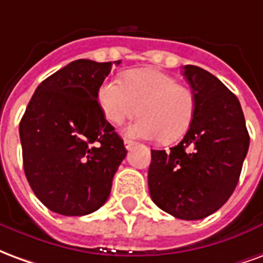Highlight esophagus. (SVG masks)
I'll return each instance as SVG.
<instances>
[{
  "label": "esophagus",
  "instance_id": "1",
  "mask_svg": "<svg viewBox=\"0 0 263 263\" xmlns=\"http://www.w3.org/2000/svg\"><path fill=\"white\" fill-rule=\"evenodd\" d=\"M124 143H125V148L128 149V151H131V149L134 148V145H135V142H134V141H131V139H125V141H124Z\"/></svg>",
  "mask_w": 263,
  "mask_h": 263
}]
</instances>
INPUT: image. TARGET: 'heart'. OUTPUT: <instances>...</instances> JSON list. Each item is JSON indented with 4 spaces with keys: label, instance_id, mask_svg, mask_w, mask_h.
Here are the masks:
<instances>
[{
    "label": "heart",
    "instance_id": "b5f03b06",
    "mask_svg": "<svg viewBox=\"0 0 263 263\" xmlns=\"http://www.w3.org/2000/svg\"><path fill=\"white\" fill-rule=\"evenodd\" d=\"M104 117L112 124L142 114L125 128L132 138L179 141L193 125L197 103L193 91L175 77L156 69H137L124 74L122 83L104 81L97 92Z\"/></svg>",
    "mask_w": 263,
    "mask_h": 263
}]
</instances>
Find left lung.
<instances>
[{
    "label": "left lung",
    "mask_w": 263,
    "mask_h": 263,
    "mask_svg": "<svg viewBox=\"0 0 263 263\" xmlns=\"http://www.w3.org/2000/svg\"><path fill=\"white\" fill-rule=\"evenodd\" d=\"M197 109L193 125L171 151H151L149 193L154 203L180 220H201L227 203L237 187L249 148L238 98L215 76L183 67Z\"/></svg>",
    "instance_id": "obj_1"
}]
</instances>
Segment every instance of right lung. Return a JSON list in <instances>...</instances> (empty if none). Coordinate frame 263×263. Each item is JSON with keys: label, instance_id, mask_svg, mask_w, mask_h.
<instances>
[{"label": "right lung", "instance_id": "right-lung-1", "mask_svg": "<svg viewBox=\"0 0 263 263\" xmlns=\"http://www.w3.org/2000/svg\"><path fill=\"white\" fill-rule=\"evenodd\" d=\"M111 67V62H71L37 86L21 120L26 179L58 214L79 217L100 209L125 159L124 141L97 101Z\"/></svg>", "mask_w": 263, "mask_h": 263}]
</instances>
